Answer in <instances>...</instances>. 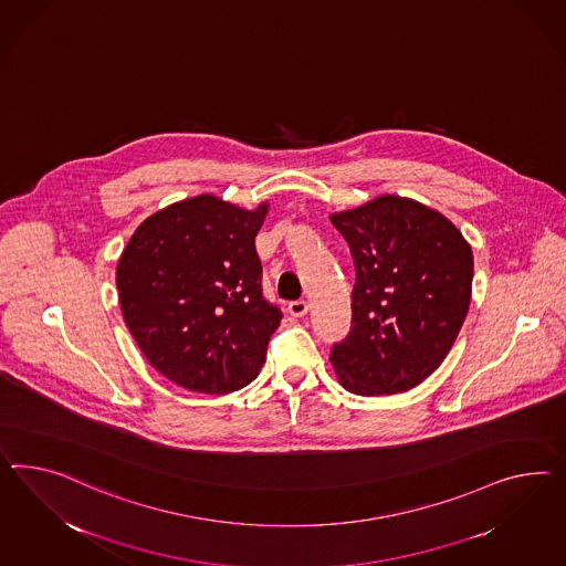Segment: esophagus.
Listing matches in <instances>:
<instances>
[{
	"label": "esophagus",
	"mask_w": 566,
	"mask_h": 566,
	"mask_svg": "<svg viewBox=\"0 0 566 566\" xmlns=\"http://www.w3.org/2000/svg\"><path fill=\"white\" fill-rule=\"evenodd\" d=\"M306 311H308V303L306 301H292L289 305V313L292 317H305Z\"/></svg>",
	"instance_id": "1"
}]
</instances>
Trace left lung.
Masks as SVG:
<instances>
[{"label":"left lung","mask_w":566,"mask_h":566,"mask_svg":"<svg viewBox=\"0 0 566 566\" xmlns=\"http://www.w3.org/2000/svg\"><path fill=\"white\" fill-rule=\"evenodd\" d=\"M350 247L352 327L332 348L339 382L391 396L441 367L465 322L474 258L451 220L413 199L381 196L332 214Z\"/></svg>","instance_id":"1"}]
</instances>
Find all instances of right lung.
<instances>
[{
    "label": "right lung",
    "mask_w": 566,
    "mask_h": 566,
    "mask_svg": "<svg viewBox=\"0 0 566 566\" xmlns=\"http://www.w3.org/2000/svg\"><path fill=\"white\" fill-rule=\"evenodd\" d=\"M247 212L214 196L146 218L117 263L123 319L146 360L189 391L224 396L258 377L282 311L261 289Z\"/></svg>",
    "instance_id": "add662e5"
}]
</instances>
